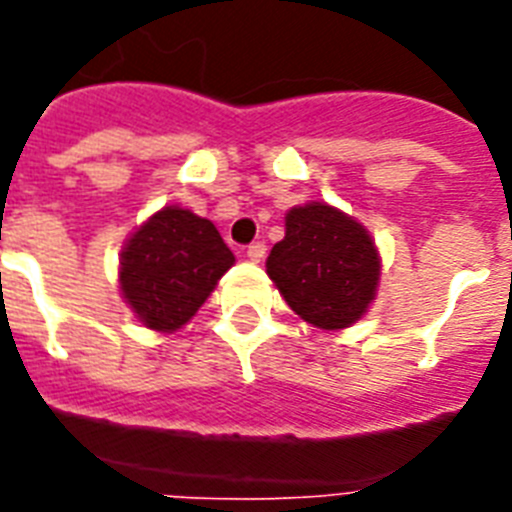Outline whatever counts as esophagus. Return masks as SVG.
Returning <instances> with one entry per match:
<instances>
[{
    "label": "esophagus",
    "instance_id": "34e87169",
    "mask_svg": "<svg viewBox=\"0 0 512 512\" xmlns=\"http://www.w3.org/2000/svg\"><path fill=\"white\" fill-rule=\"evenodd\" d=\"M247 257L252 260V263H260L265 257V244L263 241H255V244H249L247 247Z\"/></svg>",
    "mask_w": 512,
    "mask_h": 512
}]
</instances>
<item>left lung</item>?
<instances>
[{"instance_id":"obj_1","label":"left lung","mask_w":512,"mask_h":512,"mask_svg":"<svg viewBox=\"0 0 512 512\" xmlns=\"http://www.w3.org/2000/svg\"><path fill=\"white\" fill-rule=\"evenodd\" d=\"M265 265L289 308L321 329L361 319L380 281V257L364 225L319 201L289 209L287 236Z\"/></svg>"}]
</instances>
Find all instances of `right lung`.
I'll list each match as a JSON object with an SVG mask.
<instances>
[{
    "mask_svg": "<svg viewBox=\"0 0 512 512\" xmlns=\"http://www.w3.org/2000/svg\"><path fill=\"white\" fill-rule=\"evenodd\" d=\"M231 265L233 252L215 225L188 209L167 207L127 241L119 284L146 327L175 332Z\"/></svg>",
    "mask_w": 512,
    "mask_h": 512,
    "instance_id": "1",
    "label": "right lung"
}]
</instances>
